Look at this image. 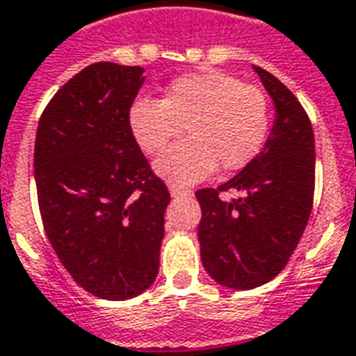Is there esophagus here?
I'll return each mask as SVG.
<instances>
[{"label": "esophagus", "mask_w": 356, "mask_h": 356, "mask_svg": "<svg viewBox=\"0 0 356 356\" xmlns=\"http://www.w3.org/2000/svg\"><path fill=\"white\" fill-rule=\"evenodd\" d=\"M169 193H171V197L173 198L191 197V195H193V191H191V188L179 187V185H173V183H169Z\"/></svg>", "instance_id": "34e87169"}]
</instances>
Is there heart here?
Segmentation results:
<instances>
[{
	"label": "heart",
	"instance_id": "obj_1",
	"mask_svg": "<svg viewBox=\"0 0 356 356\" xmlns=\"http://www.w3.org/2000/svg\"><path fill=\"white\" fill-rule=\"evenodd\" d=\"M130 130L146 154L163 152L187 128L188 136L156 161V173L173 185H193L214 169L238 171L259 154L269 134V101L259 87L204 70L173 79L163 99H138Z\"/></svg>",
	"mask_w": 356,
	"mask_h": 356
}]
</instances>
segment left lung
I'll return each instance as SVG.
<instances>
[{"mask_svg":"<svg viewBox=\"0 0 356 356\" xmlns=\"http://www.w3.org/2000/svg\"><path fill=\"white\" fill-rule=\"evenodd\" d=\"M275 105L265 146L236 177L197 191L204 270L222 286L251 290L275 279L298 245L314 202L316 146L306 111L267 70L253 66ZM240 197L222 201L220 192Z\"/></svg>","mask_w":356,"mask_h":356,"instance_id":"obj_1","label":"left lung"}]
</instances>
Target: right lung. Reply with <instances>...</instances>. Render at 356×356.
<instances>
[{
	"mask_svg": "<svg viewBox=\"0 0 356 356\" xmlns=\"http://www.w3.org/2000/svg\"><path fill=\"white\" fill-rule=\"evenodd\" d=\"M144 67L97 62L46 105L35 181L46 236L81 289L130 300L159 270L169 191L130 130Z\"/></svg>",
	"mask_w": 356,
	"mask_h": 356,
	"instance_id": "1",
	"label": "right lung"
}]
</instances>
